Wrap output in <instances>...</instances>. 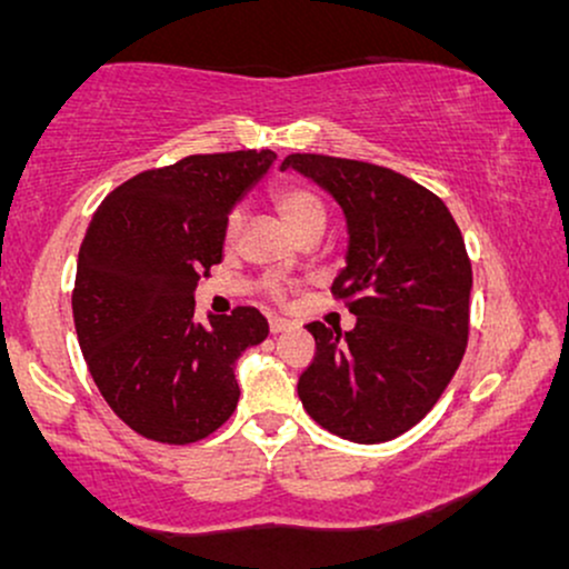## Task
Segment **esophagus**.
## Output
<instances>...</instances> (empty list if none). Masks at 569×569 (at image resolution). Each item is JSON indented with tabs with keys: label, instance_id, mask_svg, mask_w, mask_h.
Returning <instances> with one entry per match:
<instances>
[{
	"label": "esophagus",
	"instance_id": "obj_1",
	"mask_svg": "<svg viewBox=\"0 0 569 569\" xmlns=\"http://www.w3.org/2000/svg\"><path fill=\"white\" fill-rule=\"evenodd\" d=\"M293 329V321L289 318H280V316H272L270 318V331L272 335H280V331H291Z\"/></svg>",
	"mask_w": 569,
	"mask_h": 569
}]
</instances>
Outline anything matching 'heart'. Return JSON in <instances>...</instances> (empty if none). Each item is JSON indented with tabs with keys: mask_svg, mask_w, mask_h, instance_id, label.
Instances as JSON below:
<instances>
[{
	"mask_svg": "<svg viewBox=\"0 0 569 569\" xmlns=\"http://www.w3.org/2000/svg\"><path fill=\"white\" fill-rule=\"evenodd\" d=\"M272 206L280 213V219L289 224V230L297 234L302 232L305 227L312 224H326V211L323 202L318 200V194L312 189H307L302 184H293V181H286V184L272 187L270 192ZM240 232V213H230L224 227V238L227 243H232ZM272 291H278V286H272Z\"/></svg>",
	"mask_w": 569,
	"mask_h": 569,
	"instance_id": "obj_1",
	"label": "heart"
}]
</instances>
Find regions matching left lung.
Returning <instances> with one entry per match:
<instances>
[{"instance_id": "1", "label": "left lung", "mask_w": 569, "mask_h": 569, "mask_svg": "<svg viewBox=\"0 0 569 569\" xmlns=\"http://www.w3.org/2000/svg\"><path fill=\"white\" fill-rule=\"evenodd\" d=\"M326 189L348 224L331 291L348 299L350 331L307 323L316 358L299 377L307 415L335 436L382 443L422 420L468 345L471 262L452 213L426 187L371 162L289 154Z\"/></svg>"}]
</instances>
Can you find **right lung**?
<instances>
[{
	"label": "right lung",
	"mask_w": 569,
	"mask_h": 569,
	"mask_svg": "<svg viewBox=\"0 0 569 569\" xmlns=\"http://www.w3.org/2000/svg\"><path fill=\"white\" fill-rule=\"evenodd\" d=\"M276 158L192 154L128 179L90 219L71 293L77 339L103 401L147 439L200 441L238 407L234 363L270 326L257 307L200 323L194 289L224 257L232 208Z\"/></svg>",
	"instance_id": "1"
}]
</instances>
